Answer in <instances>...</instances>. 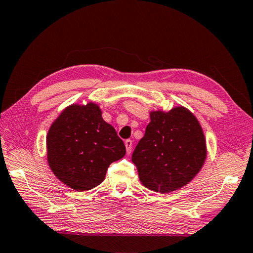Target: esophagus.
Listing matches in <instances>:
<instances>
[{
  "label": "esophagus",
  "instance_id": "esophagus-1",
  "mask_svg": "<svg viewBox=\"0 0 253 253\" xmlns=\"http://www.w3.org/2000/svg\"><path fill=\"white\" fill-rule=\"evenodd\" d=\"M125 146H126V152H127V154H130L131 147H132V142H131L130 139H126V140H125Z\"/></svg>",
  "mask_w": 253,
  "mask_h": 253
}]
</instances>
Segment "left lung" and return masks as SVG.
Returning <instances> with one entry per match:
<instances>
[{"label": "left lung", "instance_id": "1", "mask_svg": "<svg viewBox=\"0 0 253 253\" xmlns=\"http://www.w3.org/2000/svg\"><path fill=\"white\" fill-rule=\"evenodd\" d=\"M151 123L131 161L145 187L170 193L195 177L207 158L203 129L185 107L151 111Z\"/></svg>", "mask_w": 253, "mask_h": 253}]
</instances>
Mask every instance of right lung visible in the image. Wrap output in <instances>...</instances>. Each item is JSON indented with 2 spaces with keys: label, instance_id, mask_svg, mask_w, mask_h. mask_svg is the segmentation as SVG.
Returning <instances> with one entry per match:
<instances>
[{
  "label": "right lung",
  "instance_id": "right-lung-1",
  "mask_svg": "<svg viewBox=\"0 0 253 253\" xmlns=\"http://www.w3.org/2000/svg\"><path fill=\"white\" fill-rule=\"evenodd\" d=\"M125 154L124 142L93 102L68 106L46 135L51 170L59 181L79 192L99 185L111 163Z\"/></svg>",
  "mask_w": 253,
  "mask_h": 253
}]
</instances>
